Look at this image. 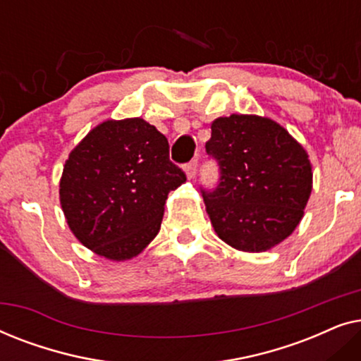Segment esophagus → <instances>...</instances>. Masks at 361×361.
Returning a JSON list of instances; mask_svg holds the SVG:
<instances>
[{
    "mask_svg": "<svg viewBox=\"0 0 361 361\" xmlns=\"http://www.w3.org/2000/svg\"><path fill=\"white\" fill-rule=\"evenodd\" d=\"M197 167H199V157H195V159H192L190 162H187V164L184 166L185 174L189 177H194L197 172Z\"/></svg>",
    "mask_w": 361,
    "mask_h": 361,
    "instance_id": "1",
    "label": "esophagus"
}]
</instances>
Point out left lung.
Returning a JSON list of instances; mask_svg holds the SVG:
<instances>
[{"label": "left lung", "mask_w": 361, "mask_h": 361, "mask_svg": "<svg viewBox=\"0 0 361 361\" xmlns=\"http://www.w3.org/2000/svg\"><path fill=\"white\" fill-rule=\"evenodd\" d=\"M205 151L219 166L216 185L200 189L216 235L253 253L288 238L312 190L304 147L269 118L231 115L212 123Z\"/></svg>", "instance_id": "obj_1"}]
</instances>
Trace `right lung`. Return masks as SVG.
Listing matches in <instances>:
<instances>
[{
  "label": "right lung",
  "mask_w": 361,
  "mask_h": 361,
  "mask_svg": "<svg viewBox=\"0 0 361 361\" xmlns=\"http://www.w3.org/2000/svg\"><path fill=\"white\" fill-rule=\"evenodd\" d=\"M185 182L167 137L141 118L105 121L71 152L61 205L73 235L97 255H140L161 228L167 194Z\"/></svg>",
  "instance_id": "1"
}]
</instances>
